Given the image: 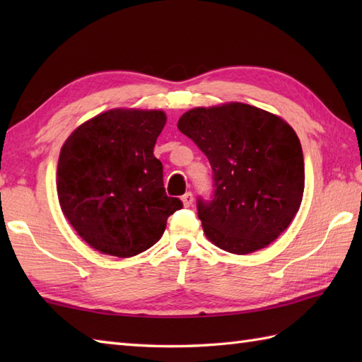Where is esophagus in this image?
<instances>
[{"label": "esophagus", "instance_id": "1", "mask_svg": "<svg viewBox=\"0 0 362 362\" xmlns=\"http://www.w3.org/2000/svg\"><path fill=\"white\" fill-rule=\"evenodd\" d=\"M193 201H194V197H193V194H191V193H185V194L182 196V202H183V205H185V206L193 205Z\"/></svg>", "mask_w": 362, "mask_h": 362}]
</instances>
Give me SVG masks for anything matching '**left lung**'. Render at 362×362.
Masks as SVG:
<instances>
[{
    "mask_svg": "<svg viewBox=\"0 0 362 362\" xmlns=\"http://www.w3.org/2000/svg\"><path fill=\"white\" fill-rule=\"evenodd\" d=\"M209 158L213 196L197 199L204 233L219 249L245 255L266 247L302 204V144L286 121L241 103L197 107L177 122Z\"/></svg>",
    "mask_w": 362,
    "mask_h": 362,
    "instance_id": "1",
    "label": "left lung"
}]
</instances>
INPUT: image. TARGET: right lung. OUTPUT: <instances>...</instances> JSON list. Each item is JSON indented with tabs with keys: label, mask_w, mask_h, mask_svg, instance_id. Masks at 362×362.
Masks as SVG:
<instances>
[{
	"label": "right lung",
	"mask_w": 362,
	"mask_h": 362,
	"mask_svg": "<svg viewBox=\"0 0 362 362\" xmlns=\"http://www.w3.org/2000/svg\"><path fill=\"white\" fill-rule=\"evenodd\" d=\"M166 124L161 110L115 109L68 136L57 165V196L66 219L91 247L129 258L148 250L183 204L166 196L153 156Z\"/></svg>",
	"instance_id": "1"
}]
</instances>
